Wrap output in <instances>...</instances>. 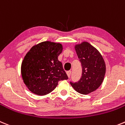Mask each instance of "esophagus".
<instances>
[{"mask_svg":"<svg viewBox=\"0 0 125 125\" xmlns=\"http://www.w3.org/2000/svg\"><path fill=\"white\" fill-rule=\"evenodd\" d=\"M71 73H72L71 72V71H68V72H67V76H68V78H70V77Z\"/></svg>","mask_w":125,"mask_h":125,"instance_id":"34e87169","label":"esophagus"}]
</instances>
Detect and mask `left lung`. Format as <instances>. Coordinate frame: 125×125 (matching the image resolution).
Segmentation results:
<instances>
[{"label":"left lung","mask_w":125,"mask_h":125,"mask_svg":"<svg viewBox=\"0 0 125 125\" xmlns=\"http://www.w3.org/2000/svg\"><path fill=\"white\" fill-rule=\"evenodd\" d=\"M75 49L82 64V74L78 82H70V84L76 92L87 95L102 85L106 72V65L98 50L87 42L75 45Z\"/></svg>","instance_id":"8db88e82"}]
</instances>
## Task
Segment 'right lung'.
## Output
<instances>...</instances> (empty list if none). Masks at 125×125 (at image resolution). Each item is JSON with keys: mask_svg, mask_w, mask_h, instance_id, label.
<instances>
[{"mask_svg": "<svg viewBox=\"0 0 125 125\" xmlns=\"http://www.w3.org/2000/svg\"><path fill=\"white\" fill-rule=\"evenodd\" d=\"M61 43L45 41L35 45L27 52L21 65V74L29 90L37 95L52 92L60 80L68 79L62 63L58 60Z\"/></svg>", "mask_w": 125, "mask_h": 125, "instance_id": "right-lung-1", "label": "right lung"}]
</instances>
